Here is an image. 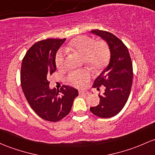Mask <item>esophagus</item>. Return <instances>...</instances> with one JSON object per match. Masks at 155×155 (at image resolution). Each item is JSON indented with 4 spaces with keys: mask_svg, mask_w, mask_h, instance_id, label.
<instances>
[{
    "mask_svg": "<svg viewBox=\"0 0 155 155\" xmlns=\"http://www.w3.org/2000/svg\"><path fill=\"white\" fill-rule=\"evenodd\" d=\"M87 93H88L87 92H86V91H79V95H80V96H84V95H87Z\"/></svg>",
    "mask_w": 155,
    "mask_h": 155,
    "instance_id": "esophagus-1",
    "label": "esophagus"
}]
</instances>
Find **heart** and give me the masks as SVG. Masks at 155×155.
I'll return each mask as SVG.
<instances>
[{
  "label": "heart",
  "mask_w": 155,
  "mask_h": 155,
  "mask_svg": "<svg viewBox=\"0 0 155 155\" xmlns=\"http://www.w3.org/2000/svg\"><path fill=\"white\" fill-rule=\"evenodd\" d=\"M68 50L78 53L83 56V61L93 71H98L103 69L110 59V48L104 40L94 41L91 37L80 36L75 38L69 44ZM65 54L59 51L56 54L55 63L59 69H62L65 64ZM91 79V74L87 70L73 71L69 74L68 79L73 85L81 87Z\"/></svg>",
  "instance_id": "1"
}]
</instances>
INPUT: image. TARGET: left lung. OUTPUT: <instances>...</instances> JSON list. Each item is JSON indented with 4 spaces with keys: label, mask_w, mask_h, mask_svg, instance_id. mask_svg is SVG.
<instances>
[{
    "label": "left lung",
    "mask_w": 155,
    "mask_h": 155,
    "mask_svg": "<svg viewBox=\"0 0 155 155\" xmlns=\"http://www.w3.org/2000/svg\"><path fill=\"white\" fill-rule=\"evenodd\" d=\"M93 34L101 37L107 42L110 50L108 66L96 78L93 87L104 93L98 95L99 104L91 107V113L100 118L115 116L124 108L130 96L133 78V69L128 48L116 36L106 31L94 29Z\"/></svg>",
    "instance_id": "1"
}]
</instances>
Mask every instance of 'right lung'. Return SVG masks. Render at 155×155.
Segmentation results:
<instances>
[{"instance_id":"obj_1","label":"right lung","mask_w":155,"mask_h":155,"mask_svg":"<svg viewBox=\"0 0 155 155\" xmlns=\"http://www.w3.org/2000/svg\"><path fill=\"white\" fill-rule=\"evenodd\" d=\"M66 39H46L37 42L23 57L20 83L25 98L32 110L45 120L57 122L71 110L78 91L63 85L60 91L49 87L47 78L57 70L55 57Z\"/></svg>"}]
</instances>
